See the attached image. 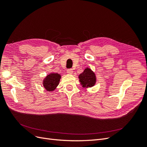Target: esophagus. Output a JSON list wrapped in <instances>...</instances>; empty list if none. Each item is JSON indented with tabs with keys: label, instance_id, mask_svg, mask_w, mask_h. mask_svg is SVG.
I'll return each mask as SVG.
<instances>
[{
	"label": "esophagus",
	"instance_id": "obj_1",
	"mask_svg": "<svg viewBox=\"0 0 147 147\" xmlns=\"http://www.w3.org/2000/svg\"><path fill=\"white\" fill-rule=\"evenodd\" d=\"M67 73L69 74H73V70L72 69H69L67 70Z\"/></svg>",
	"mask_w": 147,
	"mask_h": 147
}]
</instances>
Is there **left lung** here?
I'll return each instance as SVG.
<instances>
[{
	"label": "left lung",
	"instance_id": "obj_1",
	"mask_svg": "<svg viewBox=\"0 0 147 147\" xmlns=\"http://www.w3.org/2000/svg\"><path fill=\"white\" fill-rule=\"evenodd\" d=\"M79 79L82 87L86 88L93 87L96 82L95 74L89 68H86L81 74H79Z\"/></svg>",
	"mask_w": 147,
	"mask_h": 147
}]
</instances>
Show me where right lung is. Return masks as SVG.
<instances>
[{
	"label": "right lung",
	"instance_id": "right-lung-1",
	"mask_svg": "<svg viewBox=\"0 0 147 147\" xmlns=\"http://www.w3.org/2000/svg\"><path fill=\"white\" fill-rule=\"evenodd\" d=\"M61 75L58 73H52L47 75L42 80V86L47 91L53 92L57 88L59 84Z\"/></svg>",
	"mask_w": 147,
	"mask_h": 147
}]
</instances>
